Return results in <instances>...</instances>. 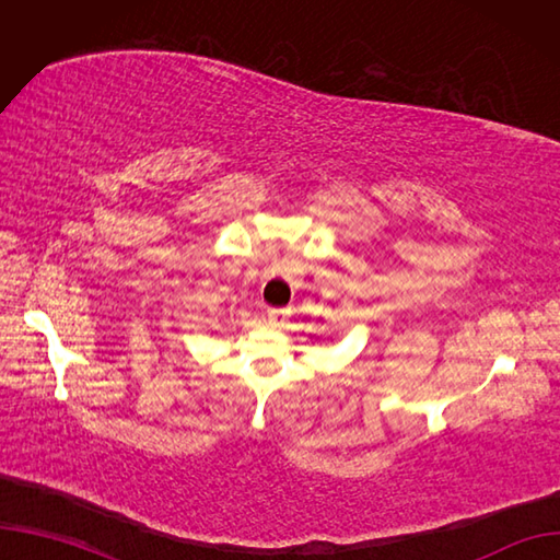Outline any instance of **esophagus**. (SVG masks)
Wrapping results in <instances>:
<instances>
[{
    "mask_svg": "<svg viewBox=\"0 0 560 560\" xmlns=\"http://www.w3.org/2000/svg\"><path fill=\"white\" fill-rule=\"evenodd\" d=\"M266 319H268V324L276 326V329H282V326L287 324V313L278 311V307H273V311H268Z\"/></svg>",
    "mask_w": 560,
    "mask_h": 560,
    "instance_id": "esophagus-1",
    "label": "esophagus"
}]
</instances>
